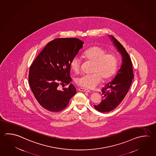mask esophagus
<instances>
[{
    "instance_id": "esophagus-1",
    "label": "esophagus",
    "mask_w": 156,
    "mask_h": 156,
    "mask_svg": "<svg viewBox=\"0 0 156 156\" xmlns=\"http://www.w3.org/2000/svg\"><path fill=\"white\" fill-rule=\"evenodd\" d=\"M79 90L80 91H82V92H90L91 91H90V90H88L87 89H86V88H82V87H81V88H79Z\"/></svg>"
}]
</instances>
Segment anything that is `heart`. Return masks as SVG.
Listing matches in <instances>:
<instances>
[{"mask_svg": "<svg viewBox=\"0 0 156 156\" xmlns=\"http://www.w3.org/2000/svg\"><path fill=\"white\" fill-rule=\"evenodd\" d=\"M86 59L94 62L93 74L83 75L77 77L75 81L82 87L92 89L98 85L101 78L104 80L111 79L117 69L118 60L116 55L112 53H107L102 47L95 46L89 48L83 53ZM81 61L77 56L74 57L70 62V68L75 73H79Z\"/></svg>", "mask_w": 156, "mask_h": 156, "instance_id": "1", "label": "heart"}]
</instances>
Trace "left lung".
Returning a JSON list of instances; mask_svg holds the SVG:
<instances>
[{
    "label": "left lung",
    "mask_w": 156,
    "mask_h": 156,
    "mask_svg": "<svg viewBox=\"0 0 156 156\" xmlns=\"http://www.w3.org/2000/svg\"><path fill=\"white\" fill-rule=\"evenodd\" d=\"M122 57V65L113 81L102 88V101L94 105L97 111L107 113L113 111L122 101L133 79L132 62L129 54L122 44L113 36H109Z\"/></svg>",
    "instance_id": "left-lung-1"
}]
</instances>
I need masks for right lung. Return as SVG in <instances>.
Segmentation results:
<instances>
[{
    "label": "right lung",
    "instance_id": "obj_1",
    "mask_svg": "<svg viewBox=\"0 0 156 156\" xmlns=\"http://www.w3.org/2000/svg\"><path fill=\"white\" fill-rule=\"evenodd\" d=\"M83 42L76 38H59L48 43L34 59L30 69L28 82L36 99L43 108L52 112L65 109L76 93L72 83L68 85L70 62L82 48Z\"/></svg>",
    "mask_w": 156,
    "mask_h": 156
}]
</instances>
